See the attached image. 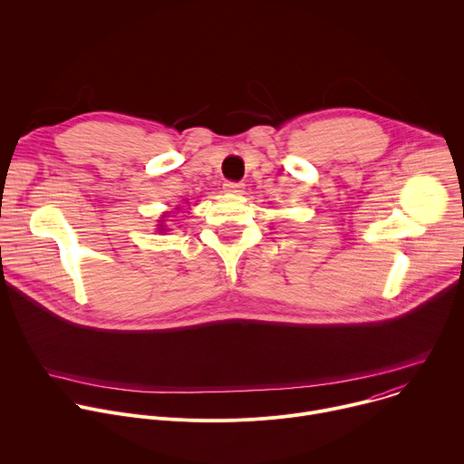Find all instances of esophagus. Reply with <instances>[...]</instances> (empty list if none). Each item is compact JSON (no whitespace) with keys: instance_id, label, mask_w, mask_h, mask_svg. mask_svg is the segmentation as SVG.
Segmentation results:
<instances>
[{"instance_id":"obj_1","label":"esophagus","mask_w":464,"mask_h":464,"mask_svg":"<svg viewBox=\"0 0 464 464\" xmlns=\"http://www.w3.org/2000/svg\"><path fill=\"white\" fill-rule=\"evenodd\" d=\"M224 190L231 192V194H242L244 183H240V181H226L224 183Z\"/></svg>"}]
</instances>
